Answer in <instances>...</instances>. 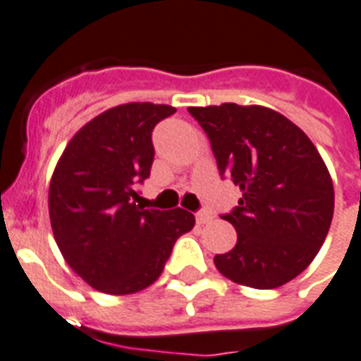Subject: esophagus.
I'll list each match as a JSON object with an SVG mask.
<instances>
[{
  "mask_svg": "<svg viewBox=\"0 0 361 361\" xmlns=\"http://www.w3.org/2000/svg\"><path fill=\"white\" fill-rule=\"evenodd\" d=\"M211 221H213V216H211L209 211L200 209L198 213H196V222H198V224H207V222Z\"/></svg>",
  "mask_w": 361,
  "mask_h": 361,
  "instance_id": "esophagus-1",
  "label": "esophagus"
}]
</instances>
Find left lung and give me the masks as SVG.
I'll list each match as a JSON object with an SVG mask.
<instances>
[{"mask_svg": "<svg viewBox=\"0 0 361 361\" xmlns=\"http://www.w3.org/2000/svg\"><path fill=\"white\" fill-rule=\"evenodd\" d=\"M211 142L221 176L243 196L222 215L235 247L215 265L231 282L274 289L306 269L334 215V185L323 157L298 126L262 105L189 107Z\"/></svg>", "mask_w": 361, "mask_h": 361, "instance_id": "1", "label": "left lung"}]
</instances>
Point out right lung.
I'll use <instances>...</instances> for the list:
<instances>
[{
  "instance_id": "obj_1",
  "label": "right lung",
  "mask_w": 361,
  "mask_h": 361,
  "mask_svg": "<svg viewBox=\"0 0 361 361\" xmlns=\"http://www.w3.org/2000/svg\"><path fill=\"white\" fill-rule=\"evenodd\" d=\"M150 102L116 105L72 137L49 183V221L72 271L107 295H130L161 276L195 215L145 209L137 185L154 163L152 131L174 114Z\"/></svg>"
}]
</instances>
